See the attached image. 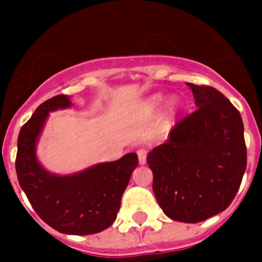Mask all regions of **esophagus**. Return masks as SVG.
Wrapping results in <instances>:
<instances>
[{
  "mask_svg": "<svg viewBox=\"0 0 262 262\" xmlns=\"http://www.w3.org/2000/svg\"><path fill=\"white\" fill-rule=\"evenodd\" d=\"M137 155H138V160L141 165H144L147 161V150L144 148H141V149L137 150Z\"/></svg>",
  "mask_w": 262,
  "mask_h": 262,
  "instance_id": "esophagus-1",
  "label": "esophagus"
}]
</instances>
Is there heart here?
I'll return each instance as SVG.
<instances>
[{
  "mask_svg": "<svg viewBox=\"0 0 262 262\" xmlns=\"http://www.w3.org/2000/svg\"><path fill=\"white\" fill-rule=\"evenodd\" d=\"M156 102H160L161 101V97H157V99L155 100ZM178 107H179V104L176 101H172L171 102V110H172V112H176V110H178Z\"/></svg>",
  "mask_w": 262,
  "mask_h": 262,
  "instance_id": "1",
  "label": "heart"
}]
</instances>
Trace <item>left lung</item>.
<instances>
[{
    "mask_svg": "<svg viewBox=\"0 0 262 262\" xmlns=\"http://www.w3.org/2000/svg\"><path fill=\"white\" fill-rule=\"evenodd\" d=\"M196 109L178 120L168 141L148 153L153 192L168 218L198 223L223 212L247 165L238 110L212 86L187 83Z\"/></svg>",
    "mask_w": 262,
    "mask_h": 262,
    "instance_id": "obj_1",
    "label": "left lung"
}]
</instances>
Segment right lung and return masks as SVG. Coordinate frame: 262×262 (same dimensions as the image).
Here are the masks:
<instances>
[{"label": "right lung", "instance_id": "add662e5", "mask_svg": "<svg viewBox=\"0 0 262 262\" xmlns=\"http://www.w3.org/2000/svg\"><path fill=\"white\" fill-rule=\"evenodd\" d=\"M71 105L66 95H57L36 107L18 133L15 166L18 184L40 219L60 233L84 236L114 223L138 156L128 153L114 162L99 163L70 176L44 170L35 156L39 134L49 112Z\"/></svg>", "mask_w": 262, "mask_h": 262}]
</instances>
